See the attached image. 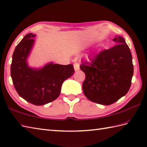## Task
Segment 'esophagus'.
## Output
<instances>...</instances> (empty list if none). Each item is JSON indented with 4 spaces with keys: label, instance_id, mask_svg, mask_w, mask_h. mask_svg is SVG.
Masks as SVG:
<instances>
[{
    "label": "esophagus",
    "instance_id": "esophagus-1",
    "mask_svg": "<svg viewBox=\"0 0 147 147\" xmlns=\"http://www.w3.org/2000/svg\"><path fill=\"white\" fill-rule=\"evenodd\" d=\"M74 70H75V71H78L80 69V64H74Z\"/></svg>",
    "mask_w": 147,
    "mask_h": 147
}]
</instances>
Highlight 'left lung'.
<instances>
[{"label":"left lung","mask_w":147,"mask_h":147,"mask_svg":"<svg viewBox=\"0 0 147 147\" xmlns=\"http://www.w3.org/2000/svg\"><path fill=\"white\" fill-rule=\"evenodd\" d=\"M115 44L98 52L90 62H82L85 74L83 91L90 101L108 105L129 91L133 75L132 55L123 37L116 36Z\"/></svg>","instance_id":"obj_1"}]
</instances>
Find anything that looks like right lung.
Instances as JSON below:
<instances>
[{
    "label": "right lung",
    "instance_id": "add662e5",
    "mask_svg": "<svg viewBox=\"0 0 147 147\" xmlns=\"http://www.w3.org/2000/svg\"><path fill=\"white\" fill-rule=\"evenodd\" d=\"M35 35L29 33L15 48L11 65L12 83L20 96L31 104L42 105L55 100L60 95L64 81L74 73L73 65L49 63L42 69L28 65L27 58Z\"/></svg>",
    "mask_w": 147,
    "mask_h": 147
}]
</instances>
